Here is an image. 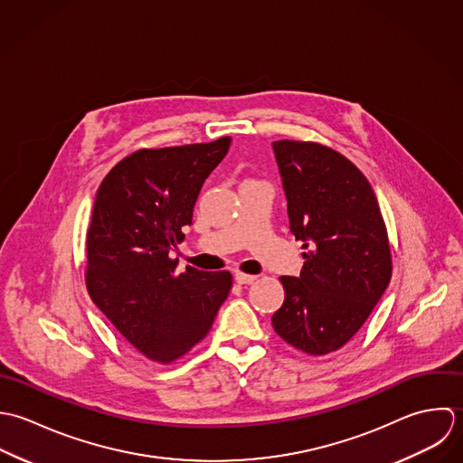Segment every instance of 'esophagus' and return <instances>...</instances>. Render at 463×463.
<instances>
[{
	"label": "esophagus",
	"instance_id": "obj_1",
	"mask_svg": "<svg viewBox=\"0 0 463 463\" xmlns=\"http://www.w3.org/2000/svg\"><path fill=\"white\" fill-rule=\"evenodd\" d=\"M234 279H236V282H240V284H252V282H256V276H249V274H243V272H236L234 274Z\"/></svg>",
	"mask_w": 463,
	"mask_h": 463
}]
</instances>
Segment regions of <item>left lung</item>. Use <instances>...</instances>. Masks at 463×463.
Listing matches in <instances>:
<instances>
[{"instance_id":"obj_1","label":"left lung","mask_w":463,"mask_h":463,"mask_svg":"<svg viewBox=\"0 0 463 463\" xmlns=\"http://www.w3.org/2000/svg\"><path fill=\"white\" fill-rule=\"evenodd\" d=\"M289 231L302 241L298 278L282 276L272 317L291 347L322 356L344 347L392 278L386 227L365 175L342 154L302 141L272 143Z\"/></svg>"}]
</instances>
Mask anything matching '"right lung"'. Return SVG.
<instances>
[{
    "label": "right lung",
    "mask_w": 463,
    "mask_h": 463,
    "mask_svg": "<svg viewBox=\"0 0 463 463\" xmlns=\"http://www.w3.org/2000/svg\"><path fill=\"white\" fill-rule=\"evenodd\" d=\"M231 137L137 150L101 181L88 231L86 284L98 309L146 358L172 364L209 333L232 276L168 254L184 240L196 196Z\"/></svg>",
    "instance_id": "add662e5"
}]
</instances>
